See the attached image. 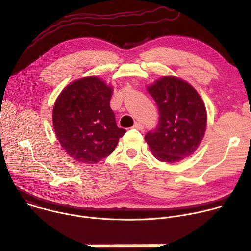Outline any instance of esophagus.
<instances>
[{"mask_svg": "<svg viewBox=\"0 0 251 251\" xmlns=\"http://www.w3.org/2000/svg\"><path fill=\"white\" fill-rule=\"evenodd\" d=\"M133 128H136V129H139V130H142L143 128H144V126L141 124V123H134V125H133V126H132Z\"/></svg>", "mask_w": 251, "mask_h": 251, "instance_id": "1", "label": "esophagus"}]
</instances>
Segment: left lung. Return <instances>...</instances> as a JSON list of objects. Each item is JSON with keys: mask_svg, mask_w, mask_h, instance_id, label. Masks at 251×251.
Listing matches in <instances>:
<instances>
[{"mask_svg": "<svg viewBox=\"0 0 251 251\" xmlns=\"http://www.w3.org/2000/svg\"><path fill=\"white\" fill-rule=\"evenodd\" d=\"M148 90L159 109L157 126L145 137L152 155L167 163L189 157L206 129V108L198 92L186 81L169 76Z\"/></svg>", "mask_w": 251, "mask_h": 251, "instance_id": "left-lung-1", "label": "left lung"}]
</instances>
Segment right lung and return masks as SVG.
Here are the masks:
<instances>
[{"label": "right lung", "instance_id": "add662e5", "mask_svg": "<svg viewBox=\"0 0 251 251\" xmlns=\"http://www.w3.org/2000/svg\"><path fill=\"white\" fill-rule=\"evenodd\" d=\"M112 89L98 77L69 84L53 108L57 139L74 160L95 164L108 157L126 129L120 128L109 106Z\"/></svg>", "mask_w": 251, "mask_h": 251}]
</instances>
